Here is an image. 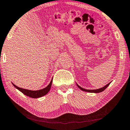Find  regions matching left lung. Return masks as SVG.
I'll return each instance as SVG.
<instances>
[{
    "label": "left lung",
    "mask_w": 130,
    "mask_h": 130,
    "mask_svg": "<svg viewBox=\"0 0 130 130\" xmlns=\"http://www.w3.org/2000/svg\"><path fill=\"white\" fill-rule=\"evenodd\" d=\"M110 83H111V82L109 83H108V84L106 85V86H105L104 87H103V88H102L98 89H95V90H88V89H83V88H82V87L79 86V85H78L77 84V85L78 88H79L81 90H83V91H85V92H91V93H99V92H101L104 91V90L105 89H106V88H107V87H108V86H109Z\"/></svg>",
    "instance_id": "left-lung-1"
}]
</instances>
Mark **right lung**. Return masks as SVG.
Segmentation results:
<instances>
[{
    "instance_id": "add662e5",
    "label": "right lung",
    "mask_w": 130,
    "mask_h": 130,
    "mask_svg": "<svg viewBox=\"0 0 130 130\" xmlns=\"http://www.w3.org/2000/svg\"><path fill=\"white\" fill-rule=\"evenodd\" d=\"M53 82V79L51 80L50 84L48 85V86L46 87V88L38 90H28V89H22L21 88H19L16 86L15 85H14L13 83H12L14 86L16 88L18 89L19 90L25 95L28 96H29L31 98H40L41 96H43L45 95L48 92L50 91V90L51 85H52Z\"/></svg>"
}]
</instances>
